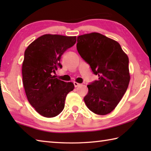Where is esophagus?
I'll list each match as a JSON object with an SVG mask.
<instances>
[{
  "mask_svg": "<svg viewBox=\"0 0 151 151\" xmlns=\"http://www.w3.org/2000/svg\"><path fill=\"white\" fill-rule=\"evenodd\" d=\"M74 85H75V87H77V86H80V85H81V84H80V83H76V82H74Z\"/></svg>",
  "mask_w": 151,
  "mask_h": 151,
  "instance_id": "esophagus-1",
  "label": "esophagus"
}]
</instances>
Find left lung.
Returning <instances> with one entry per match:
<instances>
[{
    "label": "left lung",
    "mask_w": 151,
    "mask_h": 151,
    "mask_svg": "<svg viewBox=\"0 0 151 151\" xmlns=\"http://www.w3.org/2000/svg\"><path fill=\"white\" fill-rule=\"evenodd\" d=\"M76 48L99 75V81L87 85L88 93L84 98L86 106L99 115L110 113L129 86V57L118 42L98 32L78 36Z\"/></svg>",
    "instance_id": "1"
}]
</instances>
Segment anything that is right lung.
<instances>
[{
    "label": "right lung",
    "mask_w": 151,
    "mask_h": 151,
    "mask_svg": "<svg viewBox=\"0 0 151 151\" xmlns=\"http://www.w3.org/2000/svg\"><path fill=\"white\" fill-rule=\"evenodd\" d=\"M76 37L44 35L29 45L22 66V83L29 103L40 115L51 118L65 107L66 96L75 86L52 75L65 51L75 44Z\"/></svg>",
    "instance_id": "obj_1"
}]
</instances>
